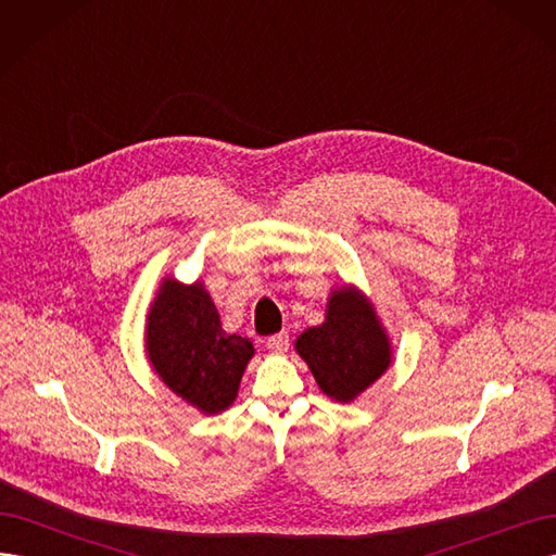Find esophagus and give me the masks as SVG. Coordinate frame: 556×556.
I'll use <instances>...</instances> for the list:
<instances>
[{
    "label": "esophagus",
    "mask_w": 556,
    "mask_h": 556,
    "mask_svg": "<svg viewBox=\"0 0 556 556\" xmlns=\"http://www.w3.org/2000/svg\"><path fill=\"white\" fill-rule=\"evenodd\" d=\"M266 348L271 350V352H276V355H282V352H288V348H290V336H288V331H280V333L268 336V339H266Z\"/></svg>",
    "instance_id": "esophagus-1"
}]
</instances>
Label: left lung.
I'll return each mask as SVG.
<instances>
[{"label":"left lung","instance_id":"8db88e82","mask_svg":"<svg viewBox=\"0 0 556 556\" xmlns=\"http://www.w3.org/2000/svg\"><path fill=\"white\" fill-rule=\"evenodd\" d=\"M294 350L308 364L319 390L339 403L364 394L394 359L390 333L374 301L357 285L331 290L325 323L301 333Z\"/></svg>","mask_w":556,"mask_h":556}]
</instances>
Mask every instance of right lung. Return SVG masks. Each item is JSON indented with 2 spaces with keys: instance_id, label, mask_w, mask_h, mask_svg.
Here are the masks:
<instances>
[{
  "instance_id": "1",
  "label": "right lung",
  "mask_w": 556,
  "mask_h": 556,
  "mask_svg": "<svg viewBox=\"0 0 556 556\" xmlns=\"http://www.w3.org/2000/svg\"><path fill=\"white\" fill-rule=\"evenodd\" d=\"M146 357L169 390L201 415L225 413L239 396L255 345L227 333L204 280L162 278L146 313Z\"/></svg>"
}]
</instances>
